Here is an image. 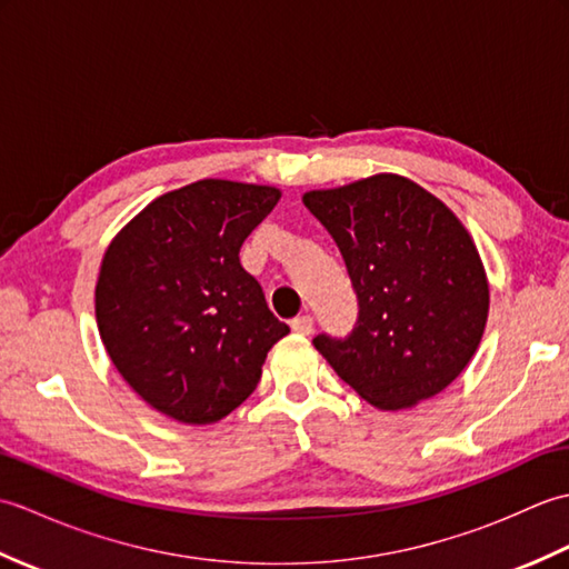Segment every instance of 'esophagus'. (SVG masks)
Returning <instances> with one entry per match:
<instances>
[{"label":"esophagus","instance_id":"esophagus-1","mask_svg":"<svg viewBox=\"0 0 569 569\" xmlns=\"http://www.w3.org/2000/svg\"><path fill=\"white\" fill-rule=\"evenodd\" d=\"M291 328H293L296 335L308 337V335H312V318L310 316H298V318L291 320Z\"/></svg>","mask_w":569,"mask_h":569}]
</instances>
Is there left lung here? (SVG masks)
Returning a JSON list of instances; mask_svg holds the SVG:
<instances>
[{
    "mask_svg": "<svg viewBox=\"0 0 569 569\" xmlns=\"http://www.w3.org/2000/svg\"><path fill=\"white\" fill-rule=\"evenodd\" d=\"M303 202L340 247L359 298L352 335H318V352L379 410L445 391L475 357L489 318L487 271L467 227L396 173L310 190Z\"/></svg>",
    "mask_w": 569,
    "mask_h": 569,
    "instance_id": "obj_1",
    "label": "left lung"
}]
</instances>
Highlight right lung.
<instances>
[{
	"label": "right lung",
	"instance_id": "add662e5",
	"mask_svg": "<svg viewBox=\"0 0 569 569\" xmlns=\"http://www.w3.org/2000/svg\"><path fill=\"white\" fill-rule=\"evenodd\" d=\"M281 190L204 178L151 200L107 247L94 316L122 379L159 413L210 426L257 389L288 325L239 249Z\"/></svg>",
	"mask_w": 569,
	"mask_h": 569
}]
</instances>
